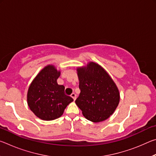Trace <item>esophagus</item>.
<instances>
[{"mask_svg":"<svg viewBox=\"0 0 156 156\" xmlns=\"http://www.w3.org/2000/svg\"><path fill=\"white\" fill-rule=\"evenodd\" d=\"M71 97L73 99V100H75L76 98V94L72 93V94H71Z\"/></svg>","mask_w":156,"mask_h":156,"instance_id":"1","label":"esophagus"}]
</instances>
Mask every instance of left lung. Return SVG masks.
I'll list each match as a JSON object with an SVG mask.
<instances>
[{
  "mask_svg": "<svg viewBox=\"0 0 156 156\" xmlns=\"http://www.w3.org/2000/svg\"><path fill=\"white\" fill-rule=\"evenodd\" d=\"M80 94L76 104L87 119L94 122L107 120L120 101L119 91L103 68L94 62L78 68Z\"/></svg>",
  "mask_w": 156,
  "mask_h": 156,
  "instance_id": "left-lung-1",
  "label": "left lung"
}]
</instances>
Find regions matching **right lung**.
Instances as JSON below:
<instances>
[{
	"instance_id": "right-lung-1",
	"label": "right lung",
	"mask_w": 156,
	"mask_h": 156,
	"mask_svg": "<svg viewBox=\"0 0 156 156\" xmlns=\"http://www.w3.org/2000/svg\"><path fill=\"white\" fill-rule=\"evenodd\" d=\"M60 72L54 66L44 67L28 89L27 103L37 117L52 120L60 117L73 99L65 94V87L57 83Z\"/></svg>"
}]
</instances>
